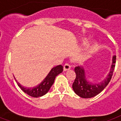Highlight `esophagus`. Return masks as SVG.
<instances>
[{
  "mask_svg": "<svg viewBox=\"0 0 121 121\" xmlns=\"http://www.w3.org/2000/svg\"><path fill=\"white\" fill-rule=\"evenodd\" d=\"M71 68V65L68 64V63H66V64H65V65H64V71H66V70H68L69 69Z\"/></svg>",
  "mask_w": 121,
  "mask_h": 121,
  "instance_id": "1",
  "label": "esophagus"
}]
</instances>
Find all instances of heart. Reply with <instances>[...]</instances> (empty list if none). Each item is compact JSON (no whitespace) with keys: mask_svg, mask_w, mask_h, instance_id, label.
Returning a JSON list of instances; mask_svg holds the SVG:
<instances>
[{"mask_svg":"<svg viewBox=\"0 0 121 121\" xmlns=\"http://www.w3.org/2000/svg\"><path fill=\"white\" fill-rule=\"evenodd\" d=\"M96 47H97V43H94L92 45H90L88 49V53H92L94 52V51L96 50Z\"/></svg>","mask_w":121,"mask_h":121,"instance_id":"heart-1","label":"heart"}]
</instances>
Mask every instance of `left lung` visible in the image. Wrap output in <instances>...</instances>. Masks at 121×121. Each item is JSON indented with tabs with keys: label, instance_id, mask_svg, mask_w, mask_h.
<instances>
[{
	"label": "left lung",
	"instance_id": "8db88e82",
	"mask_svg": "<svg viewBox=\"0 0 121 121\" xmlns=\"http://www.w3.org/2000/svg\"><path fill=\"white\" fill-rule=\"evenodd\" d=\"M116 63V56L112 57V63L111 65L110 72L106 78L100 83H93L87 80L86 78L85 71L82 66H77L74 69L76 73V79L72 84L73 91L81 98H89L94 97L100 93L110 82L115 69Z\"/></svg>",
	"mask_w": 121,
	"mask_h": 121
}]
</instances>
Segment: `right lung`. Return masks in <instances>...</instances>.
<instances>
[{
  "label": "right lung",
  "instance_id": "obj_1",
  "mask_svg": "<svg viewBox=\"0 0 121 121\" xmlns=\"http://www.w3.org/2000/svg\"><path fill=\"white\" fill-rule=\"evenodd\" d=\"M63 69L64 68L61 65H59L53 68L43 80L39 85L36 86L35 87L33 88L24 87L21 85L19 82H17V84L19 86V88L26 94L32 97L38 98L48 93V92L53 85L56 77L58 74H60L63 72Z\"/></svg>",
  "mask_w": 121,
  "mask_h": 121
}]
</instances>
